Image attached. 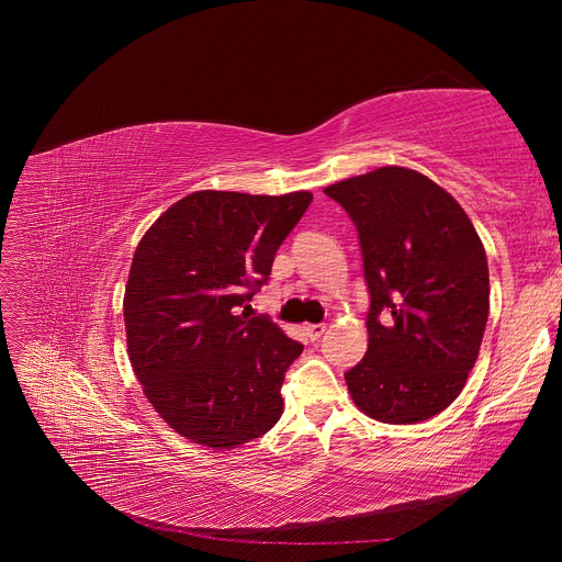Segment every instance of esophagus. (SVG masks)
I'll return each mask as SVG.
<instances>
[{"label":"esophagus","instance_id":"obj_1","mask_svg":"<svg viewBox=\"0 0 562 562\" xmlns=\"http://www.w3.org/2000/svg\"><path fill=\"white\" fill-rule=\"evenodd\" d=\"M325 325H304V334H306V338H311V340H317L319 336L325 334Z\"/></svg>","mask_w":562,"mask_h":562}]
</instances>
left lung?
<instances>
[{"mask_svg":"<svg viewBox=\"0 0 562 562\" xmlns=\"http://www.w3.org/2000/svg\"><path fill=\"white\" fill-rule=\"evenodd\" d=\"M359 233L370 292L366 357L345 372L355 405L412 425L456 400L490 315L485 247L462 205L405 167L325 187Z\"/></svg>","mask_w":562,"mask_h":562,"instance_id":"left-lung-1","label":"left lung"}]
</instances>
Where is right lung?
I'll return each mask as SVG.
<instances>
[{"label":"right lung","instance_id":"right-lung-1","mask_svg":"<svg viewBox=\"0 0 562 562\" xmlns=\"http://www.w3.org/2000/svg\"><path fill=\"white\" fill-rule=\"evenodd\" d=\"M311 201L203 190L142 237L123 300L127 355L155 412L194 443L237 448L283 414L281 384L304 345L249 317L247 302Z\"/></svg>","mask_w":562,"mask_h":562}]
</instances>
